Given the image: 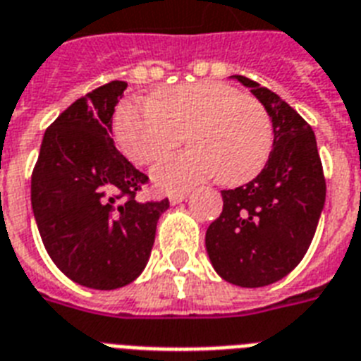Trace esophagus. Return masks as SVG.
<instances>
[{
  "mask_svg": "<svg viewBox=\"0 0 361 361\" xmlns=\"http://www.w3.org/2000/svg\"><path fill=\"white\" fill-rule=\"evenodd\" d=\"M190 192H180V194H173L171 197H169V203L171 204H178V203H183L184 199L188 197Z\"/></svg>",
  "mask_w": 361,
  "mask_h": 361,
  "instance_id": "esophagus-1",
  "label": "esophagus"
}]
</instances>
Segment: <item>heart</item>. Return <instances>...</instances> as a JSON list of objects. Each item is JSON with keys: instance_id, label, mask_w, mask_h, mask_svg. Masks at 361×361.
I'll return each instance as SVG.
<instances>
[{"instance_id": "1", "label": "heart", "mask_w": 361, "mask_h": 361, "mask_svg": "<svg viewBox=\"0 0 361 361\" xmlns=\"http://www.w3.org/2000/svg\"><path fill=\"white\" fill-rule=\"evenodd\" d=\"M184 134L192 149L152 169V183L162 192H180L212 177L238 186L257 177L272 152L267 108L220 82L162 87L149 102H126L115 115L117 143L135 166L166 157Z\"/></svg>"}]
</instances>
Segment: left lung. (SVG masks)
<instances>
[{
  "instance_id": "8db88e82",
  "label": "left lung",
  "mask_w": 361,
  "mask_h": 361,
  "mask_svg": "<svg viewBox=\"0 0 361 361\" xmlns=\"http://www.w3.org/2000/svg\"><path fill=\"white\" fill-rule=\"evenodd\" d=\"M274 128L272 152L257 177L221 190L224 210L207 229L204 246L220 278L238 287H264L296 268L310 247L326 201L315 134L289 104L246 76Z\"/></svg>"
}]
</instances>
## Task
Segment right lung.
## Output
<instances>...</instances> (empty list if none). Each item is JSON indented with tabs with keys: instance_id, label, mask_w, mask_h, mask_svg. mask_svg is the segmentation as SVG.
<instances>
[{
	"instance_id": "add662e5",
	"label": "right lung",
	"mask_w": 361,
	"mask_h": 361,
	"mask_svg": "<svg viewBox=\"0 0 361 361\" xmlns=\"http://www.w3.org/2000/svg\"><path fill=\"white\" fill-rule=\"evenodd\" d=\"M126 82L85 94L46 130L31 177V207L46 252L66 278L89 289L132 283L147 267L158 218L169 201L137 203L147 175L111 140Z\"/></svg>"
}]
</instances>
